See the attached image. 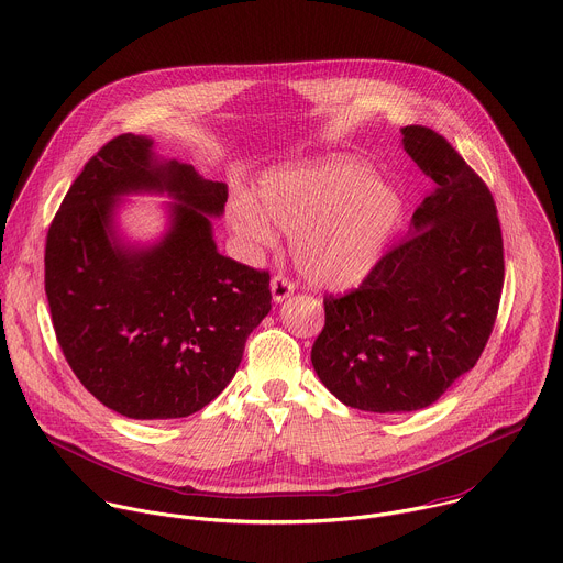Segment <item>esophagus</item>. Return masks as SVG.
I'll return each instance as SVG.
<instances>
[{
    "label": "esophagus",
    "mask_w": 563,
    "mask_h": 563,
    "mask_svg": "<svg viewBox=\"0 0 563 563\" xmlns=\"http://www.w3.org/2000/svg\"><path fill=\"white\" fill-rule=\"evenodd\" d=\"M291 294H294V283L291 280H287L285 276H274L272 278V296H274L276 302H283Z\"/></svg>",
    "instance_id": "34e87169"
}]
</instances>
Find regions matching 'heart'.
Returning a JSON list of instances; mask_svg holds the SVG:
<instances>
[{"label":"heart","instance_id":"obj_1","mask_svg":"<svg viewBox=\"0 0 563 563\" xmlns=\"http://www.w3.org/2000/svg\"><path fill=\"white\" fill-rule=\"evenodd\" d=\"M404 216L398 189L352 157L294 163L263 176L256 200L235 194L229 222L252 250L291 233V258L318 287L361 283L383 258Z\"/></svg>","mask_w":563,"mask_h":563}]
</instances>
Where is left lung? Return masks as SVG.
Instances as JSON below:
<instances>
[{"mask_svg": "<svg viewBox=\"0 0 563 563\" xmlns=\"http://www.w3.org/2000/svg\"><path fill=\"white\" fill-rule=\"evenodd\" d=\"M404 148L437 187L358 289L325 296L311 365L341 404L415 412L484 352L504 289V238L490 189L428 126H404Z\"/></svg>", "mask_w": 563, "mask_h": 563, "instance_id": "1", "label": "left lung"}]
</instances>
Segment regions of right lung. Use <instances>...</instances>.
<instances>
[{"mask_svg": "<svg viewBox=\"0 0 563 563\" xmlns=\"http://www.w3.org/2000/svg\"><path fill=\"white\" fill-rule=\"evenodd\" d=\"M129 192L177 200L155 246L114 233ZM224 202V183L159 159L153 140L133 133L107 142L64 196L46 235L44 289L64 358L109 410L140 421L202 410L269 313V272L216 250L209 216Z\"/></svg>", "mask_w": 563, "mask_h": 563, "instance_id": "add662e5", "label": "right lung"}]
</instances>
